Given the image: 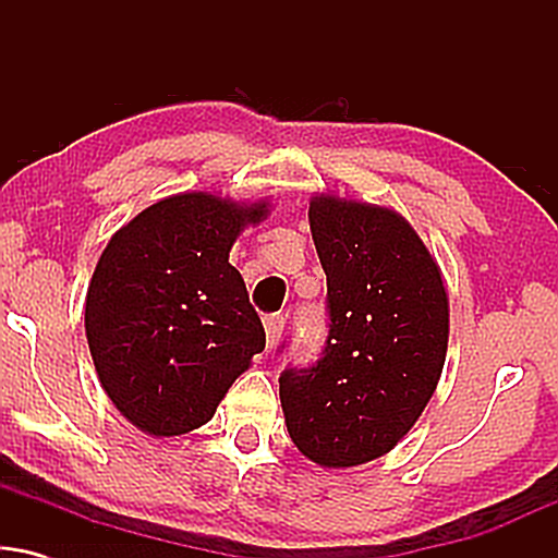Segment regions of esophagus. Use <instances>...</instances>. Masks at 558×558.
<instances>
[{"label": "esophagus", "instance_id": "1", "mask_svg": "<svg viewBox=\"0 0 558 558\" xmlns=\"http://www.w3.org/2000/svg\"><path fill=\"white\" fill-rule=\"evenodd\" d=\"M283 328H286V319L280 315H270L265 317V336H267V351H272L275 345H278L280 336H283Z\"/></svg>", "mask_w": 558, "mask_h": 558}]
</instances>
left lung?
<instances>
[{
	"label": "left lung",
	"instance_id": "1",
	"mask_svg": "<svg viewBox=\"0 0 558 558\" xmlns=\"http://www.w3.org/2000/svg\"><path fill=\"white\" fill-rule=\"evenodd\" d=\"M328 275L330 336L310 369L280 375L293 446L325 470L373 462L414 427L448 351V291L407 217L336 194L310 198Z\"/></svg>",
	"mask_w": 558,
	"mask_h": 558
}]
</instances>
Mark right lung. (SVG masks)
I'll return each mask as SVG.
<instances>
[{
	"label": "right lung",
	"mask_w": 558,
	"mask_h": 558,
	"mask_svg": "<svg viewBox=\"0 0 558 558\" xmlns=\"http://www.w3.org/2000/svg\"><path fill=\"white\" fill-rule=\"evenodd\" d=\"M270 202L215 191L159 198L112 235L86 293V338L101 388L151 438L215 417L235 377L265 349L230 248Z\"/></svg>",
	"instance_id": "right-lung-1"
}]
</instances>
